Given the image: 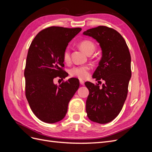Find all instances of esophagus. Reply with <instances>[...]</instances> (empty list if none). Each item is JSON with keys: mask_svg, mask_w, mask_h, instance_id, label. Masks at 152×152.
I'll return each mask as SVG.
<instances>
[{"mask_svg": "<svg viewBox=\"0 0 152 152\" xmlns=\"http://www.w3.org/2000/svg\"><path fill=\"white\" fill-rule=\"evenodd\" d=\"M80 84L81 85H84V81L80 80Z\"/></svg>", "mask_w": 152, "mask_h": 152, "instance_id": "34e87169", "label": "esophagus"}]
</instances>
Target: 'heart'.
Instances as JSON below:
<instances>
[{
	"label": "heart",
	"mask_w": 152,
	"mask_h": 152,
	"mask_svg": "<svg viewBox=\"0 0 152 152\" xmlns=\"http://www.w3.org/2000/svg\"><path fill=\"white\" fill-rule=\"evenodd\" d=\"M79 46L80 49L88 55L93 54L96 49L94 44L89 40H82L79 43ZM63 60L65 63H68L70 60V52L68 49H66L63 55ZM91 67L89 65L74 66L70 70V75L72 77H75L80 79H86L89 75Z\"/></svg>",
	"instance_id": "b5f03b06"
}]
</instances>
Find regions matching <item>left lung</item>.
I'll use <instances>...</instances> for the list:
<instances>
[{
    "instance_id": "obj_1",
    "label": "left lung",
    "mask_w": 152,
    "mask_h": 152,
    "mask_svg": "<svg viewBox=\"0 0 152 152\" xmlns=\"http://www.w3.org/2000/svg\"><path fill=\"white\" fill-rule=\"evenodd\" d=\"M99 44L102 57L93 78L104 81L102 87L86 82L89 94L86 112L91 121L107 124L117 117L126 99L131 77V54L127 44L117 31L105 26L89 29L83 33Z\"/></svg>"
}]
</instances>
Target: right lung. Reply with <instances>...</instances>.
Instances as JSON below:
<instances>
[{"label": "right lung", "mask_w": 152, "mask_h": 152, "mask_svg": "<svg viewBox=\"0 0 152 152\" xmlns=\"http://www.w3.org/2000/svg\"><path fill=\"white\" fill-rule=\"evenodd\" d=\"M81 30L50 26L40 31L30 44L24 72L25 94L32 112L41 121L53 124L61 121L79 89L76 78L59 86L54 84V79L68 76L62 69L63 53Z\"/></svg>", "instance_id": "1"}]
</instances>
